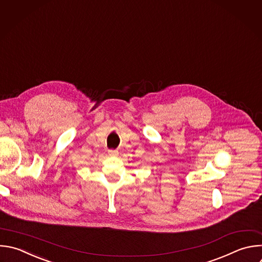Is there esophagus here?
Wrapping results in <instances>:
<instances>
[{
  "label": "esophagus",
  "instance_id": "esophagus-1",
  "mask_svg": "<svg viewBox=\"0 0 262 262\" xmlns=\"http://www.w3.org/2000/svg\"><path fill=\"white\" fill-rule=\"evenodd\" d=\"M108 153H109V155H110V156H117L119 152H118L117 150H109V151H108Z\"/></svg>",
  "mask_w": 262,
  "mask_h": 262
}]
</instances>
